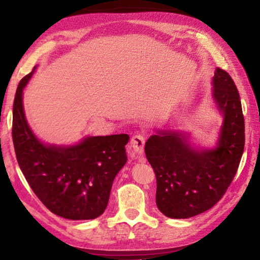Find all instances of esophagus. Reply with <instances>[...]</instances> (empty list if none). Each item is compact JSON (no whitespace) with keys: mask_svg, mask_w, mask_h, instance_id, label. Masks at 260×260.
Wrapping results in <instances>:
<instances>
[{"mask_svg":"<svg viewBox=\"0 0 260 260\" xmlns=\"http://www.w3.org/2000/svg\"><path fill=\"white\" fill-rule=\"evenodd\" d=\"M144 145H145V136L143 134H136L131 140V146L135 151L136 154L142 155L144 153Z\"/></svg>","mask_w":260,"mask_h":260,"instance_id":"34e87169","label":"esophagus"}]
</instances>
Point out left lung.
Listing matches in <instances>:
<instances>
[{
    "instance_id": "left-lung-1",
    "label": "left lung",
    "mask_w": 260,
    "mask_h": 260,
    "mask_svg": "<svg viewBox=\"0 0 260 260\" xmlns=\"http://www.w3.org/2000/svg\"><path fill=\"white\" fill-rule=\"evenodd\" d=\"M212 84L224 118L217 147L194 150L186 135L175 132H158L145 144L156 176V206L169 218H191L211 209L233 182L244 153L245 119L238 89L220 68Z\"/></svg>"
}]
</instances>
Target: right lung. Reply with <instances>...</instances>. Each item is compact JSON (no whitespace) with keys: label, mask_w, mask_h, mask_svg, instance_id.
<instances>
[{"label":"right lung","mask_w":260,"mask_h":260,"mask_svg":"<svg viewBox=\"0 0 260 260\" xmlns=\"http://www.w3.org/2000/svg\"><path fill=\"white\" fill-rule=\"evenodd\" d=\"M35 71L21 79L13 103L16 159L32 191L54 214L89 220L107 208L115 176L127 156V134L87 137L74 146L45 145L26 123L22 91Z\"/></svg>","instance_id":"right-lung-1"}]
</instances>
